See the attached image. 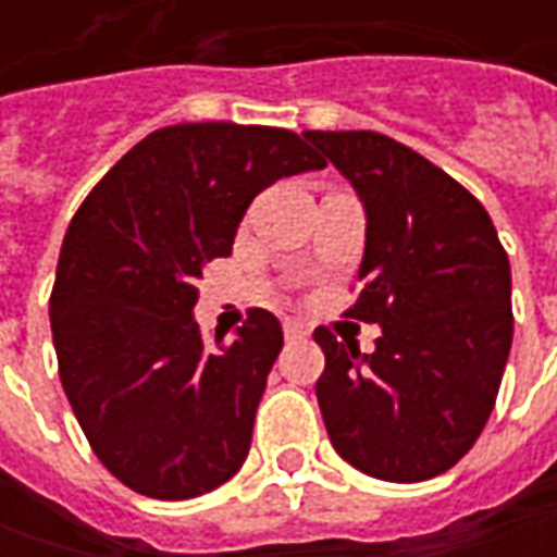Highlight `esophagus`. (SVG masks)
<instances>
[{"label":"esophagus","instance_id":"esophagus-1","mask_svg":"<svg viewBox=\"0 0 557 557\" xmlns=\"http://www.w3.org/2000/svg\"><path fill=\"white\" fill-rule=\"evenodd\" d=\"M307 334H310V329H307L304 322H294V319L285 322V337H288V341H304Z\"/></svg>","mask_w":557,"mask_h":557}]
</instances>
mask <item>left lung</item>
<instances>
[{"mask_svg":"<svg viewBox=\"0 0 557 557\" xmlns=\"http://www.w3.org/2000/svg\"><path fill=\"white\" fill-rule=\"evenodd\" d=\"M307 139L366 207L362 294L372 354L315 329V399L337 456L377 481L437 478L481 437L511 350V267L483 203L418 151L369 129Z\"/></svg>","mask_w":557,"mask_h":557,"instance_id":"8db88e82","label":"left lung"}]
</instances>
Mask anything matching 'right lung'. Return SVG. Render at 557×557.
I'll list each match as a JSON object with an SVG mask.
<instances>
[{"label": "right lung", "instance_id": "obj_1", "mask_svg": "<svg viewBox=\"0 0 557 557\" xmlns=\"http://www.w3.org/2000/svg\"><path fill=\"white\" fill-rule=\"evenodd\" d=\"M325 161L278 126L176 123L126 151L79 203L54 272L58 372L98 461L151 499H195L247 459L282 325L267 310L203 341V267L250 201Z\"/></svg>", "mask_w": 557, "mask_h": 557}]
</instances>
